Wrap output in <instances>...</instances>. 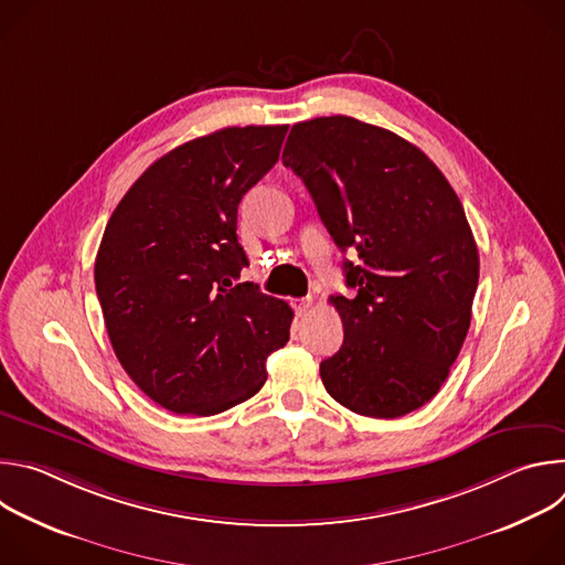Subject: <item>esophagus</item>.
<instances>
[{
    "label": "esophagus",
    "instance_id": "obj_1",
    "mask_svg": "<svg viewBox=\"0 0 565 565\" xmlns=\"http://www.w3.org/2000/svg\"><path fill=\"white\" fill-rule=\"evenodd\" d=\"M292 308L297 315H308V310L312 308V297H301L292 301Z\"/></svg>",
    "mask_w": 565,
    "mask_h": 565
}]
</instances>
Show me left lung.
<instances>
[{
	"mask_svg": "<svg viewBox=\"0 0 565 565\" xmlns=\"http://www.w3.org/2000/svg\"><path fill=\"white\" fill-rule=\"evenodd\" d=\"M284 166L310 192L355 292L331 297L342 349L319 364L333 399L399 418L438 393L471 321L478 248L465 210L425 151L349 116L292 125Z\"/></svg>",
	"mask_w": 565,
	"mask_h": 565,
	"instance_id": "8db88e82",
	"label": "left lung"
}]
</instances>
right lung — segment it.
Masks as SVG:
<instances>
[{
  "mask_svg": "<svg viewBox=\"0 0 565 565\" xmlns=\"http://www.w3.org/2000/svg\"><path fill=\"white\" fill-rule=\"evenodd\" d=\"M288 125L225 127L160 156L114 210L96 257L105 327L156 405L214 416L253 397L292 308L257 284L236 238L244 194L277 163Z\"/></svg>",
  "mask_w": 565,
  "mask_h": 565,
  "instance_id": "1",
  "label": "right lung"
}]
</instances>
